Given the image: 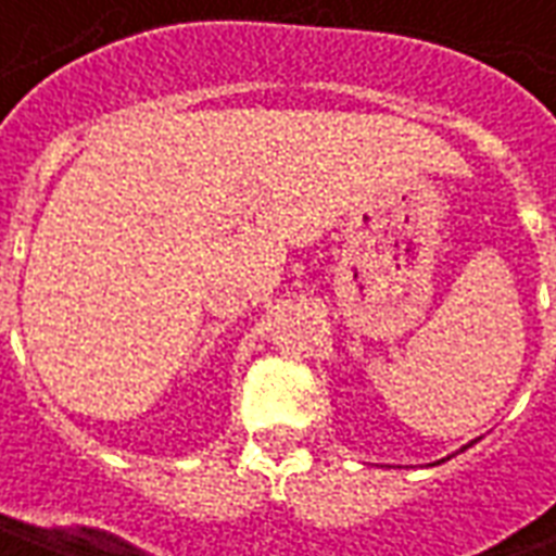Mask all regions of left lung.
<instances>
[{"label":"left lung","mask_w":556,"mask_h":556,"mask_svg":"<svg viewBox=\"0 0 556 556\" xmlns=\"http://www.w3.org/2000/svg\"><path fill=\"white\" fill-rule=\"evenodd\" d=\"M467 446H470V443H467Z\"/></svg>","instance_id":"1"}]
</instances>
